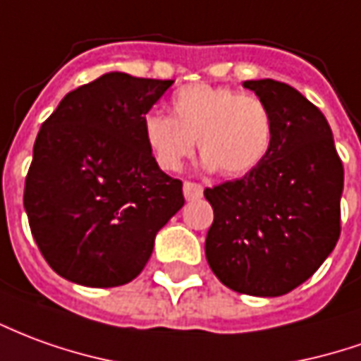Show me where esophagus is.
<instances>
[{
  "mask_svg": "<svg viewBox=\"0 0 361 361\" xmlns=\"http://www.w3.org/2000/svg\"><path fill=\"white\" fill-rule=\"evenodd\" d=\"M183 195L188 201H195V199L203 197V185L193 183V181H185L183 183Z\"/></svg>",
  "mask_w": 361,
  "mask_h": 361,
  "instance_id": "esophagus-1",
  "label": "esophagus"
}]
</instances>
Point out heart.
<instances>
[{"label":"heart","instance_id":"obj_1","mask_svg":"<svg viewBox=\"0 0 361 361\" xmlns=\"http://www.w3.org/2000/svg\"><path fill=\"white\" fill-rule=\"evenodd\" d=\"M170 107L172 117L152 111L142 119L145 145L164 172H178L195 142L203 150L201 166L226 176L252 172L268 156L274 119L254 93L189 84L173 93Z\"/></svg>","mask_w":361,"mask_h":361}]
</instances>
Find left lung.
Returning <instances> with one entry per match:
<instances>
[{
  "label": "left lung",
  "mask_w": 361,
  "mask_h": 361,
  "mask_svg": "<svg viewBox=\"0 0 361 361\" xmlns=\"http://www.w3.org/2000/svg\"><path fill=\"white\" fill-rule=\"evenodd\" d=\"M268 105V156L244 178L205 189L213 207L205 256L221 283L279 297L321 268L340 236L344 168L329 121L291 85L244 82Z\"/></svg>",
  "instance_id": "obj_1"
}]
</instances>
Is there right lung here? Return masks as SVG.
I'll list each match as a JSON object with an SVG mask.
<instances>
[{
  "mask_svg": "<svg viewBox=\"0 0 361 361\" xmlns=\"http://www.w3.org/2000/svg\"><path fill=\"white\" fill-rule=\"evenodd\" d=\"M172 84L109 72L42 123L23 203L40 254L68 281H133L185 203L181 181L156 166L142 138V119Z\"/></svg>",
  "mask_w": 361,
  "mask_h": 361,
  "instance_id": "add662e5",
  "label": "right lung"
}]
</instances>
